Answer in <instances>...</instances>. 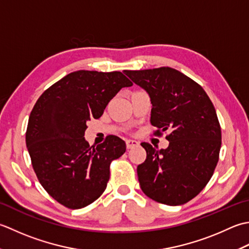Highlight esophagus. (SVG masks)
<instances>
[{
	"label": "esophagus",
	"mask_w": 249,
	"mask_h": 249,
	"mask_svg": "<svg viewBox=\"0 0 249 249\" xmlns=\"http://www.w3.org/2000/svg\"><path fill=\"white\" fill-rule=\"evenodd\" d=\"M139 146V142L138 141H134V140H128L126 141V148L131 149V148H134V147Z\"/></svg>",
	"instance_id": "34e87169"
}]
</instances>
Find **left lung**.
I'll return each mask as SVG.
<instances>
[{
  "label": "left lung",
  "instance_id": "1",
  "mask_svg": "<svg viewBox=\"0 0 249 249\" xmlns=\"http://www.w3.org/2000/svg\"><path fill=\"white\" fill-rule=\"evenodd\" d=\"M124 74L148 93L156 133L170 132L165 149L141 144L147 154L138 165L141 188L162 204H185L203 190L217 165L221 129L214 105L199 84L175 69Z\"/></svg>",
  "mask_w": 249,
  "mask_h": 249
}]
</instances>
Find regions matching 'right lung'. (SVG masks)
<instances>
[{"mask_svg":"<svg viewBox=\"0 0 249 249\" xmlns=\"http://www.w3.org/2000/svg\"><path fill=\"white\" fill-rule=\"evenodd\" d=\"M132 83L121 72L76 71L39 96L30 114L25 143L35 174L48 194L72 210L103 194L109 164L125 151L124 141L108 135L91 146L87 121L98 119L109 101Z\"/></svg>","mask_w":249,"mask_h":249,"instance_id":"add662e5","label":"right lung"}]
</instances>
